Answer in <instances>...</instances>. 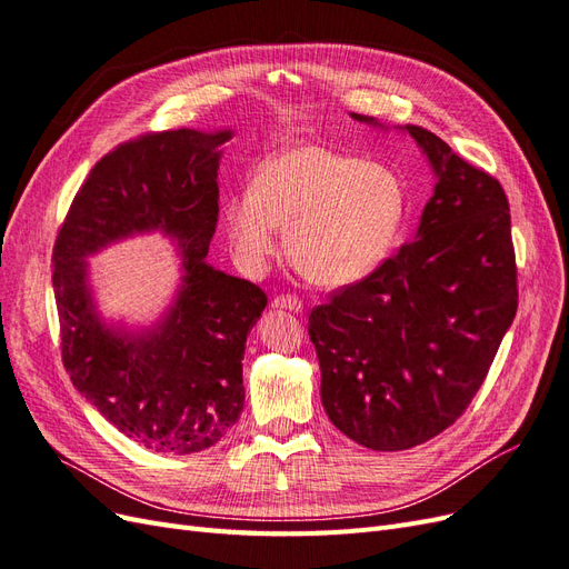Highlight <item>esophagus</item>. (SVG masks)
Instances as JSON below:
<instances>
[{"label":"esophagus","mask_w":569,"mask_h":569,"mask_svg":"<svg viewBox=\"0 0 569 569\" xmlns=\"http://www.w3.org/2000/svg\"><path fill=\"white\" fill-rule=\"evenodd\" d=\"M271 307L277 309H290V311H302V300L296 296H277L271 300Z\"/></svg>","instance_id":"esophagus-1"}]
</instances>
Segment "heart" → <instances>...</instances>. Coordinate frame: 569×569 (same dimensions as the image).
I'll return each mask as SVG.
<instances>
[{
    "instance_id": "heart-1",
    "label": "heart",
    "mask_w": 569,
    "mask_h": 569,
    "mask_svg": "<svg viewBox=\"0 0 569 569\" xmlns=\"http://www.w3.org/2000/svg\"><path fill=\"white\" fill-rule=\"evenodd\" d=\"M224 227L236 260L260 271L286 252L317 286H345L373 271L395 246L407 217V191L382 162L323 146H288L269 156L252 189L224 203Z\"/></svg>"
}]
</instances>
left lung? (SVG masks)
<instances>
[{
  "instance_id": "8db88e82",
  "label": "left lung",
  "mask_w": 569,
  "mask_h": 569,
  "mask_svg": "<svg viewBox=\"0 0 569 569\" xmlns=\"http://www.w3.org/2000/svg\"><path fill=\"white\" fill-rule=\"evenodd\" d=\"M355 120L373 122L352 113ZM437 172L413 241L311 309L331 423L373 451L423 445L463 416L518 311L510 208L499 179L423 127Z\"/></svg>"
}]
</instances>
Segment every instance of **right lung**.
I'll use <instances>...</instances> for the list:
<instances>
[{"label":"right lung","instance_id":"1","mask_svg":"<svg viewBox=\"0 0 569 569\" xmlns=\"http://www.w3.org/2000/svg\"><path fill=\"white\" fill-rule=\"evenodd\" d=\"M231 132H149L106 153L76 193L53 243L61 357L72 385L146 449L212 447L243 411L246 338L267 307L260 286L206 258L219 217V146ZM178 238L186 281L149 335L106 329L86 290L87 253L137 230Z\"/></svg>","mask_w":569,"mask_h":569}]
</instances>
